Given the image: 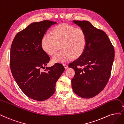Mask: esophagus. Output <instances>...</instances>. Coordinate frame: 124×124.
<instances>
[{
  "label": "esophagus",
  "instance_id": "1",
  "mask_svg": "<svg viewBox=\"0 0 124 124\" xmlns=\"http://www.w3.org/2000/svg\"><path fill=\"white\" fill-rule=\"evenodd\" d=\"M63 66H64V68H65V69H66V68H68V65H67V64H65V63L63 64Z\"/></svg>",
  "mask_w": 124,
  "mask_h": 124
}]
</instances>
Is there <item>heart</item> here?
Wrapping results in <instances>:
<instances>
[{
	"mask_svg": "<svg viewBox=\"0 0 124 124\" xmlns=\"http://www.w3.org/2000/svg\"><path fill=\"white\" fill-rule=\"evenodd\" d=\"M87 43L85 31L78 27L67 24L55 26L53 34L46 33L41 40V46L44 51L53 55L61 45L63 50L53 58L54 62L63 63L72 57L77 58L84 52Z\"/></svg>",
	"mask_w": 124,
	"mask_h": 124,
	"instance_id": "b5f03b06",
	"label": "heart"
}]
</instances>
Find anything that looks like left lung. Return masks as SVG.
Segmentation results:
<instances>
[{
    "label": "left lung",
    "instance_id": "1",
    "mask_svg": "<svg viewBox=\"0 0 124 124\" xmlns=\"http://www.w3.org/2000/svg\"><path fill=\"white\" fill-rule=\"evenodd\" d=\"M85 31L87 43L84 52L70 67L75 71L71 80L74 93L83 98L90 99L104 89L111 75L114 49L106 33L87 21L74 20Z\"/></svg>",
    "mask_w": 124,
    "mask_h": 124
}]
</instances>
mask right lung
Here are the masks:
<instances>
[{
	"label": "right lung",
	"mask_w": 124,
	"mask_h": 124,
	"mask_svg": "<svg viewBox=\"0 0 124 124\" xmlns=\"http://www.w3.org/2000/svg\"><path fill=\"white\" fill-rule=\"evenodd\" d=\"M57 22L43 20L34 22L16 35L11 47L10 65L12 75L26 96L36 101L48 99L65 68L61 63L45 67L50 57L41 46L44 34Z\"/></svg>",
	"instance_id": "right-lung-1"
}]
</instances>
